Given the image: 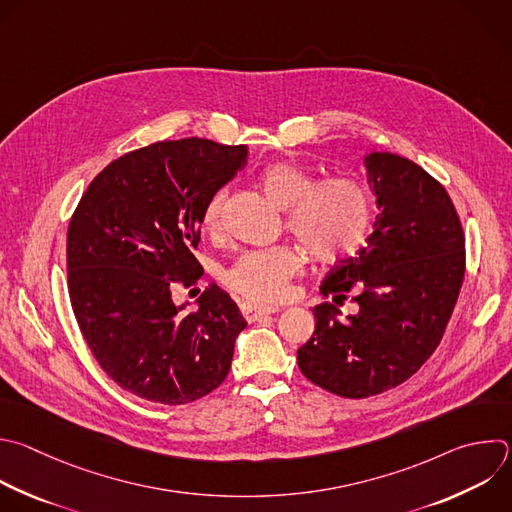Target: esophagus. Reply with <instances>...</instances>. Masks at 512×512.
Segmentation results:
<instances>
[{"instance_id":"esophagus-1","label":"esophagus","mask_w":512,"mask_h":512,"mask_svg":"<svg viewBox=\"0 0 512 512\" xmlns=\"http://www.w3.org/2000/svg\"><path fill=\"white\" fill-rule=\"evenodd\" d=\"M277 311H279L277 305H257V303H249V301L241 303V313L249 323L257 321L263 315H271V313H277Z\"/></svg>"}]
</instances>
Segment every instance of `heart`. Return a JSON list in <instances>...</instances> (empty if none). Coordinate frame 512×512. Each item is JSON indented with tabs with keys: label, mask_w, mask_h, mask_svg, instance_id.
Masks as SVG:
<instances>
[{
	"label": "heart",
	"mask_w": 512,
	"mask_h": 512,
	"mask_svg": "<svg viewBox=\"0 0 512 512\" xmlns=\"http://www.w3.org/2000/svg\"><path fill=\"white\" fill-rule=\"evenodd\" d=\"M259 185L269 201L287 209V229L315 263L331 265L354 255L370 235L374 197L360 177L342 173L315 181L307 168L279 160L261 170ZM221 209L223 193H217L203 213L207 231H219ZM299 267L301 257L289 245L255 249L241 253L223 281L251 301L273 303L285 297Z\"/></svg>",
	"instance_id": "heart-1"
}]
</instances>
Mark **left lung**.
I'll list each match as a JSON object with an SVG mask.
<instances>
[{
	"label": "left lung",
	"instance_id": "1",
	"mask_svg": "<svg viewBox=\"0 0 512 512\" xmlns=\"http://www.w3.org/2000/svg\"><path fill=\"white\" fill-rule=\"evenodd\" d=\"M380 213L368 245L339 261L313 307L315 331L297 350L301 374L342 398H370L414 376L434 354L454 311L466 267L464 231L446 189L416 162L366 156ZM353 293L357 313L339 322Z\"/></svg>",
	"mask_w": 512,
	"mask_h": 512
}]
</instances>
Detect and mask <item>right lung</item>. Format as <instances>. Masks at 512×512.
<instances>
[{
	"mask_svg": "<svg viewBox=\"0 0 512 512\" xmlns=\"http://www.w3.org/2000/svg\"><path fill=\"white\" fill-rule=\"evenodd\" d=\"M247 164V146L162 140L112 160L68 227L72 309L100 368L156 404L195 402L223 384L245 329L237 303L209 285L183 313L173 285L191 287L207 203Z\"/></svg>",
	"mask_w": 512,
	"mask_h": 512,
	"instance_id": "obj_1",
	"label": "right lung"
}]
</instances>
